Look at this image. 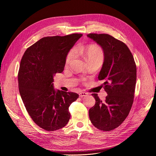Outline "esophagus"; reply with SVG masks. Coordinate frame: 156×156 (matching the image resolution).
Listing matches in <instances>:
<instances>
[{
    "label": "esophagus",
    "mask_w": 156,
    "mask_h": 156,
    "mask_svg": "<svg viewBox=\"0 0 156 156\" xmlns=\"http://www.w3.org/2000/svg\"><path fill=\"white\" fill-rule=\"evenodd\" d=\"M87 95H88V94L86 92H80L79 94L80 97H85V96H87Z\"/></svg>",
    "instance_id": "34e87169"
}]
</instances>
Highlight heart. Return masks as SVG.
Listing matches in <instances>:
<instances>
[{
    "mask_svg": "<svg viewBox=\"0 0 156 156\" xmlns=\"http://www.w3.org/2000/svg\"><path fill=\"white\" fill-rule=\"evenodd\" d=\"M77 52L82 55L88 63L93 61H101L102 62L104 59V53L102 48L97 45H91L87 47H80L76 49ZM75 57V50L72 49L66 56V63H70Z\"/></svg>",
    "mask_w": 156,
    "mask_h": 156,
    "instance_id": "obj_1",
    "label": "heart"
}]
</instances>
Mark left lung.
I'll return each instance as SVG.
<instances>
[{
  "mask_svg": "<svg viewBox=\"0 0 156 156\" xmlns=\"http://www.w3.org/2000/svg\"><path fill=\"white\" fill-rule=\"evenodd\" d=\"M102 48L104 60L99 74L104 80L108 95L102 102L97 94L94 107L89 109V118L99 129L111 131L118 127L128 116L133 102L136 80V67L133 56L127 45L108 34H90Z\"/></svg>",
  "mask_w": 156,
  "mask_h": 156,
  "instance_id": "left-lung-1",
  "label": "left lung"
}]
</instances>
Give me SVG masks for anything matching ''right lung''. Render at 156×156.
I'll use <instances>...</instances> for the list:
<instances>
[{"label": "right lung", "mask_w": 156, "mask_h": 156, "mask_svg": "<svg viewBox=\"0 0 156 156\" xmlns=\"http://www.w3.org/2000/svg\"><path fill=\"white\" fill-rule=\"evenodd\" d=\"M82 34L41 38L24 52L18 72L22 101L35 123L47 131L65 126L70 118L69 107L79 95L54 88V76L61 73L66 56Z\"/></svg>", "instance_id": "right-lung-1"}]
</instances>
